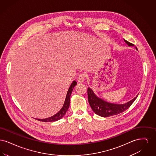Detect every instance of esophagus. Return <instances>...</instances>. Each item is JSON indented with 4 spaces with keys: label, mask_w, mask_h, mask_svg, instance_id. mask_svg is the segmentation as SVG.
<instances>
[{
    "label": "esophagus",
    "mask_w": 156,
    "mask_h": 156,
    "mask_svg": "<svg viewBox=\"0 0 156 156\" xmlns=\"http://www.w3.org/2000/svg\"><path fill=\"white\" fill-rule=\"evenodd\" d=\"M85 74H81L79 75L78 78H77V81L78 82L82 83L85 81Z\"/></svg>",
    "instance_id": "34e87169"
}]
</instances>
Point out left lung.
<instances>
[{
	"mask_svg": "<svg viewBox=\"0 0 156 156\" xmlns=\"http://www.w3.org/2000/svg\"><path fill=\"white\" fill-rule=\"evenodd\" d=\"M124 41L129 46H133V44L126 41L125 39ZM137 96L138 95L126 104H111L97 97L92 89L88 88V102L92 111L98 115L104 118L116 115L126 111L133 103Z\"/></svg>",
	"mask_w": 156,
	"mask_h": 156,
	"instance_id": "left-lung-1",
	"label": "left lung"
}]
</instances>
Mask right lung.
I'll use <instances>...</instances> for the list:
<instances>
[{"mask_svg":"<svg viewBox=\"0 0 156 156\" xmlns=\"http://www.w3.org/2000/svg\"><path fill=\"white\" fill-rule=\"evenodd\" d=\"M76 84H77V82L75 81H74L72 82L71 85H70L69 89L68 90L67 96L66 98V100H65L64 105L58 113H57L56 114H55L52 116L46 118V119H36L37 120H40V121L44 122H54V121H57L58 120L61 119L65 115V114L66 113V112L69 108V103H70V97H71V93L73 92V90L74 89L75 86L76 85Z\"/></svg>","mask_w":156,"mask_h":156,"instance_id":"add662e5","label":"right lung"}]
</instances>
